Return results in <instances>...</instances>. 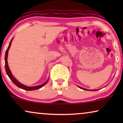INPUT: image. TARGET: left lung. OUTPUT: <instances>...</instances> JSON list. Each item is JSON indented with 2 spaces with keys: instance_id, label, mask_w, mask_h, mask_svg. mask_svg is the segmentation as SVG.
Segmentation results:
<instances>
[{
  "instance_id": "1",
  "label": "left lung",
  "mask_w": 123,
  "mask_h": 123,
  "mask_svg": "<svg viewBox=\"0 0 123 123\" xmlns=\"http://www.w3.org/2000/svg\"><path fill=\"white\" fill-rule=\"evenodd\" d=\"M78 87H79V88H80V89H82V90H89V91H97V90H87V89H86V88H82V87H80V86H78Z\"/></svg>"
}]
</instances>
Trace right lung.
Segmentation results:
<instances>
[{
	"mask_svg": "<svg viewBox=\"0 0 123 123\" xmlns=\"http://www.w3.org/2000/svg\"><path fill=\"white\" fill-rule=\"evenodd\" d=\"M13 39V38L11 40V43H9V46H8V48L6 50V55H5V68H6V74L8 75V77H9V78L11 79V80H12V81L13 82V83H14L15 85L17 86L18 87H19V88H20L23 89V90H27V91H32V90H38V89H39V88H41L42 87H43V86L45 85L47 83H48L49 80H47L46 82H45V83H43V84L40 85L39 86H34V87H28V86H27L23 85V84H22L21 83H19V82H18V80L13 76L12 74L11 70H10V69H9V67H8V61H7L8 50H9L10 47H11L12 41Z\"/></svg>",
	"mask_w": 123,
	"mask_h": 123,
	"instance_id": "add662e5",
	"label": "right lung"
}]
</instances>
